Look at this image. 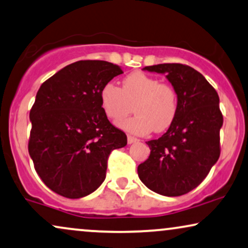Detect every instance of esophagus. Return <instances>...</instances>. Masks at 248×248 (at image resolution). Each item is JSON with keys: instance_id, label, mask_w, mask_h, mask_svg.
Listing matches in <instances>:
<instances>
[{"instance_id": "obj_1", "label": "esophagus", "mask_w": 248, "mask_h": 248, "mask_svg": "<svg viewBox=\"0 0 248 248\" xmlns=\"http://www.w3.org/2000/svg\"><path fill=\"white\" fill-rule=\"evenodd\" d=\"M138 141V139L137 138H134V137H132V136H127V143H129V145H131V143H133V142H137Z\"/></svg>"}]
</instances>
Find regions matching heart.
Instances as JSON below:
<instances>
[{"mask_svg": "<svg viewBox=\"0 0 248 248\" xmlns=\"http://www.w3.org/2000/svg\"><path fill=\"white\" fill-rule=\"evenodd\" d=\"M100 105L105 115L117 122L133 110V117L118 122L127 132L143 136L151 131L163 132L175 122L178 111V96L167 82L142 72H132L122 80L119 88L106 82L100 90Z\"/></svg>", "mask_w": 248, "mask_h": 248, "instance_id": "obj_1", "label": "heart"}]
</instances>
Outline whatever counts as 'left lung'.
<instances>
[{"instance_id": "left-lung-1", "label": "left lung", "mask_w": 248, "mask_h": 248, "mask_svg": "<svg viewBox=\"0 0 248 248\" xmlns=\"http://www.w3.org/2000/svg\"><path fill=\"white\" fill-rule=\"evenodd\" d=\"M166 75L177 92L178 111L161 138L146 143L149 157L139 164L138 176L155 193L178 197L206 178L219 157L223 116L217 92L197 70L179 63L146 66Z\"/></svg>"}]
</instances>
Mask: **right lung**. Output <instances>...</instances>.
Wrapping results in <instances>:
<instances>
[{"instance_id":"obj_1","label":"right lung","mask_w":248,"mask_h":248,"mask_svg":"<svg viewBox=\"0 0 248 248\" xmlns=\"http://www.w3.org/2000/svg\"><path fill=\"white\" fill-rule=\"evenodd\" d=\"M121 73L106 61H78L39 88L30 111L29 153L55 193L69 199L93 193L106 179L110 153L126 146L125 133L100 105L101 87Z\"/></svg>"}]
</instances>
